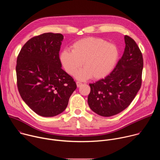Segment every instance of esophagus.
<instances>
[{
	"label": "esophagus",
	"instance_id": "obj_1",
	"mask_svg": "<svg viewBox=\"0 0 160 160\" xmlns=\"http://www.w3.org/2000/svg\"><path fill=\"white\" fill-rule=\"evenodd\" d=\"M76 83H77V85L78 87H81L82 85V83L79 82H77Z\"/></svg>",
	"mask_w": 160,
	"mask_h": 160
}]
</instances>
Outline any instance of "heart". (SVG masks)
<instances>
[{
  "instance_id": "heart-1",
  "label": "heart",
  "mask_w": 160,
  "mask_h": 160,
  "mask_svg": "<svg viewBox=\"0 0 160 160\" xmlns=\"http://www.w3.org/2000/svg\"><path fill=\"white\" fill-rule=\"evenodd\" d=\"M72 51L63 50L59 55L60 62L67 73L73 75L82 66L85 68L76 74L81 80L92 77L101 79L111 73L119 58V49L115 44L104 39L87 37L75 42Z\"/></svg>"
}]
</instances>
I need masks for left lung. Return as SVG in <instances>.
<instances>
[{"label": "left lung", "instance_id": "1", "mask_svg": "<svg viewBox=\"0 0 160 160\" xmlns=\"http://www.w3.org/2000/svg\"><path fill=\"white\" fill-rule=\"evenodd\" d=\"M125 48L115 69L103 79L90 83L88 104L102 117H111L126 109L142 84L143 58L135 40L125 36Z\"/></svg>", "mask_w": 160, "mask_h": 160}]
</instances>
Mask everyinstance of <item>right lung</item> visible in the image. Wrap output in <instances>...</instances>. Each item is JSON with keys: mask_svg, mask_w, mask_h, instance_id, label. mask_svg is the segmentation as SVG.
I'll return each mask as SVG.
<instances>
[{"mask_svg": "<svg viewBox=\"0 0 160 160\" xmlns=\"http://www.w3.org/2000/svg\"><path fill=\"white\" fill-rule=\"evenodd\" d=\"M63 35L45 33L21 48L16 67L22 99L37 115L51 117L66 108L77 88L73 78L61 68L59 51Z\"/></svg>", "mask_w": 160, "mask_h": 160, "instance_id": "obj_1", "label": "right lung"}]
</instances>
